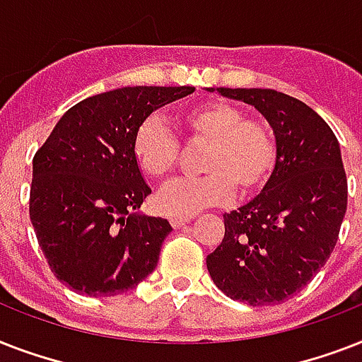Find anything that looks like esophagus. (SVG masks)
<instances>
[{"instance_id":"34e87169","label":"esophagus","mask_w":362,"mask_h":362,"mask_svg":"<svg viewBox=\"0 0 362 362\" xmlns=\"http://www.w3.org/2000/svg\"><path fill=\"white\" fill-rule=\"evenodd\" d=\"M189 221H192V216H186V218H170V226L175 227V229H180V227H184Z\"/></svg>"}]
</instances>
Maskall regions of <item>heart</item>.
<instances>
[{
    "mask_svg": "<svg viewBox=\"0 0 362 362\" xmlns=\"http://www.w3.org/2000/svg\"><path fill=\"white\" fill-rule=\"evenodd\" d=\"M176 122L192 144H204L199 159L204 175L161 187L153 201L159 212L186 218L229 203L235 189L240 195H252L270 180L278 163V146L263 122L246 118L238 107L220 101L184 110ZM131 153L144 175L159 180L178 163L180 142L152 116L133 133Z\"/></svg>",
    "mask_w": 362,
    "mask_h": 362,
    "instance_id": "1",
    "label": "heart"
}]
</instances>
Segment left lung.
Instances as JSON below:
<instances>
[{"label":"left lung","instance_id":"left-lung-1","mask_svg":"<svg viewBox=\"0 0 362 362\" xmlns=\"http://www.w3.org/2000/svg\"><path fill=\"white\" fill-rule=\"evenodd\" d=\"M210 92L252 105L276 136L278 163L263 192L223 214L226 237L206 257L227 297L250 306L297 295L331 257L348 209V180L332 129L298 99L261 88Z\"/></svg>","mask_w":362,"mask_h":362}]
</instances>
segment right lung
I'll list each match as a JSON object with an SVG mask.
<instances>
[{
    "instance_id": "right-lung-1",
    "label": "right lung",
    "mask_w": 362,
    "mask_h": 362,
    "mask_svg": "<svg viewBox=\"0 0 362 362\" xmlns=\"http://www.w3.org/2000/svg\"><path fill=\"white\" fill-rule=\"evenodd\" d=\"M192 86H129L65 112L33 156L30 220L54 276L88 297H115L158 267L173 227L136 214L152 193L131 153L133 133Z\"/></svg>"
}]
</instances>
